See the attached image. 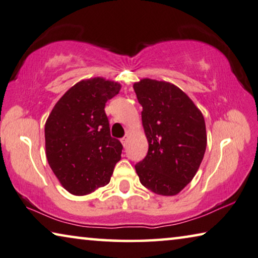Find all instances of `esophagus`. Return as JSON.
Returning <instances> with one entry per match:
<instances>
[{"instance_id": "esophagus-1", "label": "esophagus", "mask_w": 258, "mask_h": 258, "mask_svg": "<svg viewBox=\"0 0 258 258\" xmlns=\"http://www.w3.org/2000/svg\"><path fill=\"white\" fill-rule=\"evenodd\" d=\"M121 142H122V144H123V146L125 148L126 144H128V142H129V136H128V135H125V136L121 140Z\"/></svg>"}]
</instances>
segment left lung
<instances>
[{
    "label": "left lung",
    "instance_id": "1",
    "mask_svg": "<svg viewBox=\"0 0 258 258\" xmlns=\"http://www.w3.org/2000/svg\"><path fill=\"white\" fill-rule=\"evenodd\" d=\"M143 107L149 151L135 165L141 183L158 195L173 196L187 185L203 160L207 130L201 110L183 91L167 82L134 84Z\"/></svg>",
    "mask_w": 258,
    "mask_h": 258
}]
</instances>
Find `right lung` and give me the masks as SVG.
Here are the masks:
<instances>
[{"mask_svg": "<svg viewBox=\"0 0 258 258\" xmlns=\"http://www.w3.org/2000/svg\"><path fill=\"white\" fill-rule=\"evenodd\" d=\"M115 82L96 77L63 94L45 124L46 156L64 189L88 195L108 184L121 159V142L110 136L106 102L120 92Z\"/></svg>", "mask_w": 258, "mask_h": 258, "instance_id": "right-lung-1", "label": "right lung"}]
</instances>
